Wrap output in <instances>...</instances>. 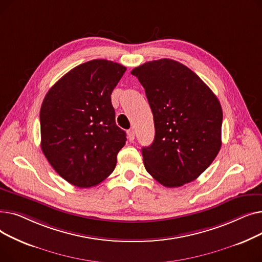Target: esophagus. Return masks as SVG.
<instances>
[{"instance_id":"esophagus-1","label":"esophagus","mask_w":262,"mask_h":262,"mask_svg":"<svg viewBox=\"0 0 262 262\" xmlns=\"http://www.w3.org/2000/svg\"><path fill=\"white\" fill-rule=\"evenodd\" d=\"M127 136H128V139H129V141H133L134 139H135V129H129L128 132H127Z\"/></svg>"}]
</instances>
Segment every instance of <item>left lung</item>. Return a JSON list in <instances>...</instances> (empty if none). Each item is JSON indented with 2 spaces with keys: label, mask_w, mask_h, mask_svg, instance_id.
<instances>
[{
  "label": "left lung",
  "mask_w": 262,
  "mask_h": 262,
  "mask_svg": "<svg viewBox=\"0 0 262 262\" xmlns=\"http://www.w3.org/2000/svg\"><path fill=\"white\" fill-rule=\"evenodd\" d=\"M132 74L154 117V141L142 147L145 170L168 188L193 182L221 148V104L193 71L173 59L145 62Z\"/></svg>",
  "instance_id": "1"
}]
</instances>
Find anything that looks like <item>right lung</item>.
Listing matches in <instances>:
<instances>
[{
  "instance_id": "obj_1",
  "label": "right lung",
  "mask_w": 262,
  "mask_h": 262,
  "mask_svg": "<svg viewBox=\"0 0 262 262\" xmlns=\"http://www.w3.org/2000/svg\"><path fill=\"white\" fill-rule=\"evenodd\" d=\"M125 71L106 59L81 63L49 90L41 105V149L75 187L99 185L116 168L126 134L116 124L110 95Z\"/></svg>"
}]
</instances>
